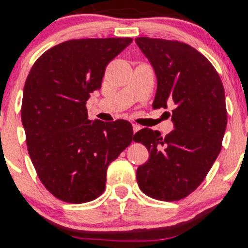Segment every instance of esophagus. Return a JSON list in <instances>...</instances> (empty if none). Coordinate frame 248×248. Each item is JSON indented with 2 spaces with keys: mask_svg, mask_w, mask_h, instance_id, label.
Instances as JSON below:
<instances>
[{
  "mask_svg": "<svg viewBox=\"0 0 248 248\" xmlns=\"http://www.w3.org/2000/svg\"><path fill=\"white\" fill-rule=\"evenodd\" d=\"M132 126H133V130H134V133H136V132H138V130H140V129H141V127L139 126L138 124H132Z\"/></svg>",
  "mask_w": 248,
  "mask_h": 248,
  "instance_id": "obj_1",
  "label": "esophagus"
}]
</instances>
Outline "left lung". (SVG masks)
I'll return each mask as SVG.
<instances>
[{
  "mask_svg": "<svg viewBox=\"0 0 248 248\" xmlns=\"http://www.w3.org/2000/svg\"><path fill=\"white\" fill-rule=\"evenodd\" d=\"M135 42L157 78L154 108L175 106L172 132L162 138L143 128L134 135L149 152L136 179L149 197L179 201L201 186L220 153L227 124L223 82L211 62L186 43L149 37Z\"/></svg>",
  "mask_w": 248,
  "mask_h": 248,
  "instance_id": "8db88e82",
  "label": "left lung"
}]
</instances>
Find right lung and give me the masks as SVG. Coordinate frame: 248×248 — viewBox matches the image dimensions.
<instances>
[{
	"instance_id": "add662e5",
	"label": "right lung",
	"mask_w": 248,
	"mask_h": 248,
	"mask_svg": "<svg viewBox=\"0 0 248 248\" xmlns=\"http://www.w3.org/2000/svg\"><path fill=\"white\" fill-rule=\"evenodd\" d=\"M132 41L71 39L43 53L28 75L21 109L28 152L43 186L61 201L98 198L109 163L134 140L130 122L88 120L86 108L108 62Z\"/></svg>"
}]
</instances>
